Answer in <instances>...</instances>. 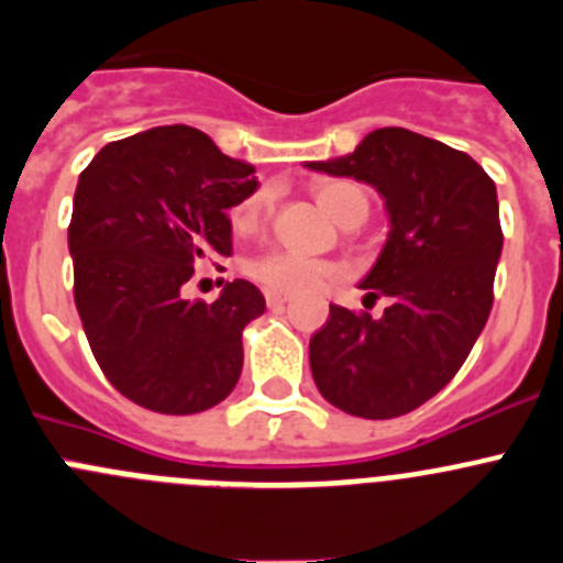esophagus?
<instances>
[{"mask_svg":"<svg viewBox=\"0 0 563 563\" xmlns=\"http://www.w3.org/2000/svg\"><path fill=\"white\" fill-rule=\"evenodd\" d=\"M288 299H291L288 291H266V305H269V308H277V305L288 302Z\"/></svg>","mask_w":563,"mask_h":563,"instance_id":"esophagus-1","label":"esophagus"}]
</instances>
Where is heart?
<instances>
[{"label":"heart","mask_w":563,"mask_h":563,"mask_svg":"<svg viewBox=\"0 0 563 563\" xmlns=\"http://www.w3.org/2000/svg\"><path fill=\"white\" fill-rule=\"evenodd\" d=\"M269 192H255L231 211V228L236 236H250L261 228L266 211H269ZM316 200L321 209L341 222L343 228H357L365 222L371 209L368 192L354 181H324L316 187ZM244 272L255 283L266 286L269 291H305L316 288L319 283L332 280L341 275V266L327 258H310V255L291 253V250H266L253 255L244 264Z\"/></svg>","instance_id":"b5f03b06"}]
</instances>
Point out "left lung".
<instances>
[{"mask_svg":"<svg viewBox=\"0 0 563 563\" xmlns=\"http://www.w3.org/2000/svg\"><path fill=\"white\" fill-rule=\"evenodd\" d=\"M308 167L357 178L385 198L390 233L360 288L379 319L330 305L310 338L321 396L357 418L407 415L438 396L493 310L504 231L495 181L476 159L409 129H376L354 154Z\"/></svg>","mask_w":563,"mask_h":563,"instance_id":"8db88e82","label":"left lung"}]
</instances>
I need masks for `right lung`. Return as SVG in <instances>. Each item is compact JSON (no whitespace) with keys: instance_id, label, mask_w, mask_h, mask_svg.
<instances>
[{"instance_id":"obj_1","label":"right lung","mask_w":563,"mask_h":563,"mask_svg":"<svg viewBox=\"0 0 563 563\" xmlns=\"http://www.w3.org/2000/svg\"><path fill=\"white\" fill-rule=\"evenodd\" d=\"M255 167L192 125L109 143L81 170L68 225L74 302L92 357L114 390L165 415L231 396L242 330L266 310L253 283L214 302L184 297L206 258L231 255L228 209L255 192Z\"/></svg>"}]
</instances>
